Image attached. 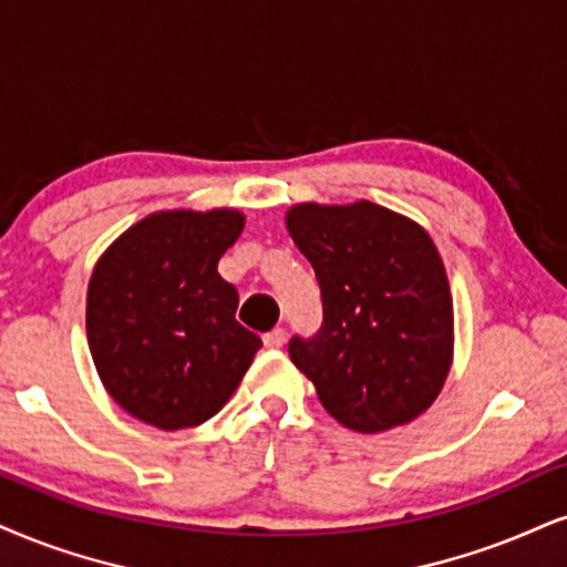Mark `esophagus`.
Returning <instances> with one entry per match:
<instances>
[{"instance_id":"34e87169","label":"esophagus","mask_w":567,"mask_h":567,"mask_svg":"<svg viewBox=\"0 0 567 567\" xmlns=\"http://www.w3.org/2000/svg\"><path fill=\"white\" fill-rule=\"evenodd\" d=\"M262 341L268 349H281L286 344V331L284 328H272V331L265 333Z\"/></svg>"}]
</instances>
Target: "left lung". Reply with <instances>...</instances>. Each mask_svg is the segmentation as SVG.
<instances>
[{"label": "left lung", "instance_id": "obj_1", "mask_svg": "<svg viewBox=\"0 0 567 567\" xmlns=\"http://www.w3.org/2000/svg\"><path fill=\"white\" fill-rule=\"evenodd\" d=\"M286 228L323 297V326L291 339V362L349 431L415 421L442 391L454 352L450 281L429 230L368 199L302 202Z\"/></svg>", "mask_w": 567, "mask_h": 567}]
</instances>
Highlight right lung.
I'll return each mask as SVG.
<instances>
[{"instance_id":"right-lung-1","label":"right lung","mask_w":567,"mask_h":567,"mask_svg":"<svg viewBox=\"0 0 567 567\" xmlns=\"http://www.w3.org/2000/svg\"><path fill=\"white\" fill-rule=\"evenodd\" d=\"M241 230L239 209H163L123 230L91 270V360L136 421L163 431L209 421L262 347L218 272Z\"/></svg>"}]
</instances>
